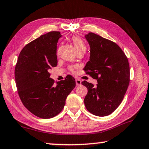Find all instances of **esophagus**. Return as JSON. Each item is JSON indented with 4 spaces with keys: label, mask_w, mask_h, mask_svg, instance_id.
I'll return each instance as SVG.
<instances>
[{
    "label": "esophagus",
    "mask_w": 149,
    "mask_h": 149,
    "mask_svg": "<svg viewBox=\"0 0 149 149\" xmlns=\"http://www.w3.org/2000/svg\"><path fill=\"white\" fill-rule=\"evenodd\" d=\"M76 85L77 86H79L81 85V81L79 79H76Z\"/></svg>",
    "instance_id": "obj_1"
}]
</instances>
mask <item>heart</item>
Returning <instances> with one entry per match:
<instances>
[{"label": "heart", "instance_id": "b5f03b06", "mask_svg": "<svg viewBox=\"0 0 149 149\" xmlns=\"http://www.w3.org/2000/svg\"><path fill=\"white\" fill-rule=\"evenodd\" d=\"M71 42H72L73 46H74L75 49H76L77 53L78 52H85L87 49L85 43L82 39L79 36H72L70 38Z\"/></svg>", "mask_w": 149, "mask_h": 149}]
</instances>
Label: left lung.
Returning a JSON list of instances; mask_svg holds the SVG:
<instances>
[{"instance_id":"1","label":"left lung","mask_w":149,"mask_h":149,"mask_svg":"<svg viewBox=\"0 0 149 149\" xmlns=\"http://www.w3.org/2000/svg\"><path fill=\"white\" fill-rule=\"evenodd\" d=\"M85 38L90 45V59L84 71L97 80L95 87L84 81L88 92L84 100L86 108L97 116H106L117 109L130 83V66L120 46L93 33Z\"/></svg>"}]
</instances>
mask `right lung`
I'll list each match as a JSON object with an SVG mask.
<instances>
[{"mask_svg": "<svg viewBox=\"0 0 149 149\" xmlns=\"http://www.w3.org/2000/svg\"><path fill=\"white\" fill-rule=\"evenodd\" d=\"M60 31L42 35L22 49L17 60L15 79L17 91L24 106L43 119L57 116L76 83L71 75L55 83L49 72L57 66V43Z\"/></svg>", "mask_w": 149, "mask_h": 149, "instance_id": "right-lung-1", "label": "right lung"}]
</instances>
